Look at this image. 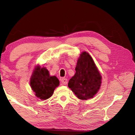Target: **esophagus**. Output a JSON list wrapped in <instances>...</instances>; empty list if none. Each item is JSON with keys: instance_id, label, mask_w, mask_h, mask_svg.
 Masks as SVG:
<instances>
[{"instance_id": "obj_1", "label": "esophagus", "mask_w": 135, "mask_h": 135, "mask_svg": "<svg viewBox=\"0 0 135 135\" xmlns=\"http://www.w3.org/2000/svg\"><path fill=\"white\" fill-rule=\"evenodd\" d=\"M61 81L62 85H66L67 84V79L66 78H62Z\"/></svg>"}]
</instances>
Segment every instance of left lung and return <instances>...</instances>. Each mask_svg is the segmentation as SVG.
I'll return each mask as SVG.
<instances>
[{"instance_id": "left-lung-1", "label": "left lung", "mask_w": 135, "mask_h": 135, "mask_svg": "<svg viewBox=\"0 0 135 135\" xmlns=\"http://www.w3.org/2000/svg\"><path fill=\"white\" fill-rule=\"evenodd\" d=\"M75 71V75L68 82V86L79 99L92 98L99 90L102 76L88 53L84 51L81 54Z\"/></svg>"}]
</instances>
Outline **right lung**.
<instances>
[{
  "label": "right lung",
  "mask_w": 135,
  "mask_h": 135,
  "mask_svg": "<svg viewBox=\"0 0 135 135\" xmlns=\"http://www.w3.org/2000/svg\"><path fill=\"white\" fill-rule=\"evenodd\" d=\"M60 82L55 76H50L45 67L36 66L30 80V85L35 96L41 100H46L52 96Z\"/></svg>",
  "instance_id": "add662e5"
}]
</instances>
